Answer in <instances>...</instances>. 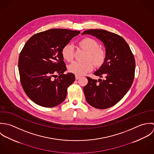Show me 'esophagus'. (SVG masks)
I'll return each instance as SVG.
<instances>
[{
    "label": "esophagus",
    "mask_w": 154,
    "mask_h": 154,
    "mask_svg": "<svg viewBox=\"0 0 154 154\" xmlns=\"http://www.w3.org/2000/svg\"><path fill=\"white\" fill-rule=\"evenodd\" d=\"M75 79H76V80H78V79H79L80 78V76L75 75Z\"/></svg>",
    "instance_id": "34e87169"
}]
</instances>
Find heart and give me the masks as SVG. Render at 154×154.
<instances>
[{
  "instance_id": "obj_1",
  "label": "heart",
  "mask_w": 154,
  "mask_h": 154,
  "mask_svg": "<svg viewBox=\"0 0 154 154\" xmlns=\"http://www.w3.org/2000/svg\"><path fill=\"white\" fill-rule=\"evenodd\" d=\"M78 48L86 52L85 62H73L68 66L69 72L77 75H82L93 69V65L96 68L102 66L106 58L105 51L99 47V43L91 37H85L78 42ZM62 58L67 62L72 61L74 58V49L71 45L64 46L61 51Z\"/></svg>"
}]
</instances>
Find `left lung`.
<instances>
[{
	"instance_id": "obj_1",
	"label": "left lung",
	"mask_w": 154,
	"mask_h": 154,
	"mask_svg": "<svg viewBox=\"0 0 154 154\" xmlns=\"http://www.w3.org/2000/svg\"><path fill=\"white\" fill-rule=\"evenodd\" d=\"M83 34H91L100 40L106 48V58L94 74L105 79L87 77L88 83L83 91L87 102L97 109H106L117 103L131 88L134 78L135 60L125 40L109 31L91 29Z\"/></svg>"
}]
</instances>
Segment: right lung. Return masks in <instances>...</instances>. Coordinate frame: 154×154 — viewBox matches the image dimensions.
<instances>
[{
  "label": "right lung",
  "instance_id": "obj_1",
  "mask_svg": "<svg viewBox=\"0 0 154 154\" xmlns=\"http://www.w3.org/2000/svg\"><path fill=\"white\" fill-rule=\"evenodd\" d=\"M79 33L53 29L35 34L25 44L18 60L20 81L24 92L35 103L52 108L65 99L67 89L75 81V76L70 72L63 74L66 68L61 51Z\"/></svg>",
  "mask_w": 154,
  "mask_h": 154
}]
</instances>
